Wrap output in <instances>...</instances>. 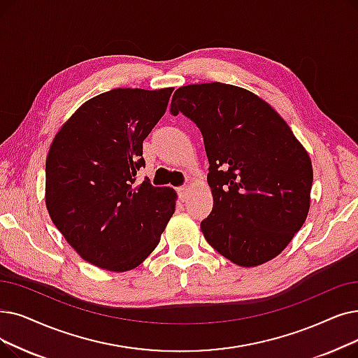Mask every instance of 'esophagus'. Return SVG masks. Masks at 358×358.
I'll use <instances>...</instances> for the list:
<instances>
[{
	"instance_id": "esophagus-1",
	"label": "esophagus",
	"mask_w": 358,
	"mask_h": 358,
	"mask_svg": "<svg viewBox=\"0 0 358 358\" xmlns=\"http://www.w3.org/2000/svg\"><path fill=\"white\" fill-rule=\"evenodd\" d=\"M178 197H180L181 201L187 200V197H189V187H187V185H182V187L178 189Z\"/></svg>"
}]
</instances>
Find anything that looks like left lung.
I'll return each instance as SVG.
<instances>
[{
  "label": "left lung",
  "mask_w": 358,
  "mask_h": 358,
  "mask_svg": "<svg viewBox=\"0 0 358 358\" xmlns=\"http://www.w3.org/2000/svg\"><path fill=\"white\" fill-rule=\"evenodd\" d=\"M171 114L203 136L213 208L200 228L236 265H262L303 227L313 182L308 153L288 124L255 93L224 83L178 87Z\"/></svg>",
  "instance_id": "obj_1"
}]
</instances>
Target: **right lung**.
Instances as JSON below:
<instances>
[{
	"label": "right lung",
	"mask_w": 358,
	"mask_h": 358,
	"mask_svg": "<svg viewBox=\"0 0 358 358\" xmlns=\"http://www.w3.org/2000/svg\"><path fill=\"white\" fill-rule=\"evenodd\" d=\"M173 87L113 89L85 102L57 133L46 158L45 201L67 243L98 268L126 272L155 250L176 210V192L134 185L143 141Z\"/></svg>",
	"instance_id": "right-lung-1"
}]
</instances>
